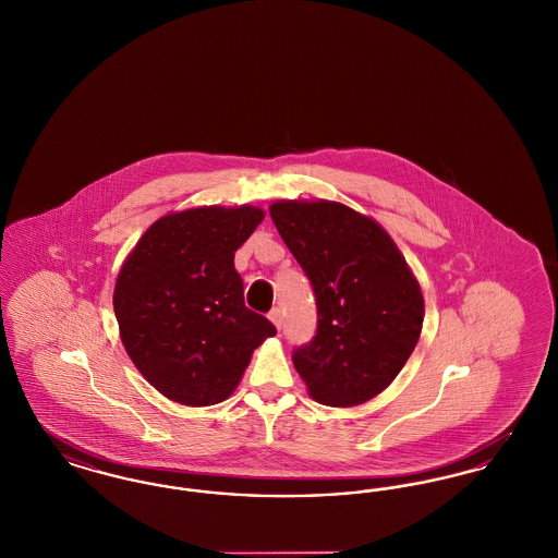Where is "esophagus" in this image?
Wrapping results in <instances>:
<instances>
[{
    "mask_svg": "<svg viewBox=\"0 0 558 558\" xmlns=\"http://www.w3.org/2000/svg\"><path fill=\"white\" fill-rule=\"evenodd\" d=\"M269 319H271V324L280 330L282 328V312L278 310V307H274L271 312H269Z\"/></svg>",
    "mask_w": 558,
    "mask_h": 558,
    "instance_id": "esophagus-1",
    "label": "esophagus"
}]
</instances>
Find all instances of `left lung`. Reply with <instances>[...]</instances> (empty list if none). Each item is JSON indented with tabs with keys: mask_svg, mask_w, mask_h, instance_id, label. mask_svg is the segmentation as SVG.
I'll list each match as a JSON object with an SVG mask.
<instances>
[{
	"mask_svg": "<svg viewBox=\"0 0 558 558\" xmlns=\"http://www.w3.org/2000/svg\"><path fill=\"white\" fill-rule=\"evenodd\" d=\"M269 215L318 305V332L294 349V368L318 403H366L418 343L425 299L416 276L387 230L343 203L276 201Z\"/></svg>",
	"mask_w": 558,
	"mask_h": 558,
	"instance_id": "1",
	"label": "left lung"
}]
</instances>
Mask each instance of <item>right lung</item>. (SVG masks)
<instances>
[{"instance_id": "add662e5", "label": "right lung", "mask_w": 558, "mask_h": 558, "mask_svg": "<svg viewBox=\"0 0 558 558\" xmlns=\"http://www.w3.org/2000/svg\"><path fill=\"white\" fill-rule=\"evenodd\" d=\"M253 205L167 213L135 242L112 292L121 343L165 398H230L253 351L276 335L244 305L234 253L264 221Z\"/></svg>"}]
</instances>
